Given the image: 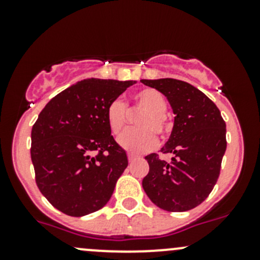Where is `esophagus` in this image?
<instances>
[{"mask_svg":"<svg viewBox=\"0 0 260 260\" xmlns=\"http://www.w3.org/2000/svg\"><path fill=\"white\" fill-rule=\"evenodd\" d=\"M136 159H137V157L133 156V154H128V161H129L131 164H132V162H135Z\"/></svg>","mask_w":260,"mask_h":260,"instance_id":"esophagus-1","label":"esophagus"}]
</instances>
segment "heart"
<instances>
[{
  "instance_id": "obj_1",
  "label": "heart",
  "mask_w": 260,
  "mask_h": 260,
  "mask_svg": "<svg viewBox=\"0 0 260 260\" xmlns=\"http://www.w3.org/2000/svg\"><path fill=\"white\" fill-rule=\"evenodd\" d=\"M133 104L145 113L136 122L138 128L129 129L118 138V145L133 154L145 153L157 145V135L165 136L167 127V101L158 90L143 88L133 95ZM127 122V107L119 99L111 102L107 108V123L112 135L117 136L124 129Z\"/></svg>"
}]
</instances>
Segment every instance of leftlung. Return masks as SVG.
Wrapping results in <instances>:
<instances>
[{
	"label": "left lung",
	"instance_id": "obj_1",
	"mask_svg": "<svg viewBox=\"0 0 260 260\" xmlns=\"http://www.w3.org/2000/svg\"><path fill=\"white\" fill-rule=\"evenodd\" d=\"M161 91L175 114L174 128L162 153L146 156L149 172L142 181L152 203L166 211H187L200 205L216 183L226 149V124L214 102L186 81L141 80Z\"/></svg>",
	"mask_w": 260,
	"mask_h": 260
}]
</instances>
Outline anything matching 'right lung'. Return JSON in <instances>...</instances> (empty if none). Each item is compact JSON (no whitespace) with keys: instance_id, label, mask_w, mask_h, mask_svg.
Masks as SVG:
<instances>
[{"instance_id":"right-lung-1","label":"right lung","mask_w":260,"mask_h":260,"mask_svg":"<svg viewBox=\"0 0 260 260\" xmlns=\"http://www.w3.org/2000/svg\"><path fill=\"white\" fill-rule=\"evenodd\" d=\"M136 81L84 79L51 99L31 131L39 190L54 208L84 216L103 208L128 166L107 108Z\"/></svg>"}]
</instances>
